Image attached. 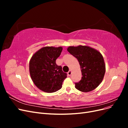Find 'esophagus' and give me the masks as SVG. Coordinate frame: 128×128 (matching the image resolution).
Returning <instances> with one entry per match:
<instances>
[{"instance_id":"obj_1","label":"esophagus","mask_w":128,"mask_h":128,"mask_svg":"<svg viewBox=\"0 0 128 128\" xmlns=\"http://www.w3.org/2000/svg\"><path fill=\"white\" fill-rule=\"evenodd\" d=\"M72 72L71 70H69V71L67 72V74H68V76H70V75H72Z\"/></svg>"}]
</instances>
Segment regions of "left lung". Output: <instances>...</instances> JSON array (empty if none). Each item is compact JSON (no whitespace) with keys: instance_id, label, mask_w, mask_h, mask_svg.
<instances>
[{"instance_id":"obj_1","label":"left lung","mask_w":128,"mask_h":128,"mask_svg":"<svg viewBox=\"0 0 128 128\" xmlns=\"http://www.w3.org/2000/svg\"><path fill=\"white\" fill-rule=\"evenodd\" d=\"M67 51L78 60L82 72V79L75 83L76 88L83 92L94 90L102 83L106 72L101 53L86 45L70 46Z\"/></svg>"}]
</instances>
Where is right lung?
Returning <instances> with one entry per match:
<instances>
[{
    "mask_svg": "<svg viewBox=\"0 0 128 128\" xmlns=\"http://www.w3.org/2000/svg\"><path fill=\"white\" fill-rule=\"evenodd\" d=\"M62 47L45 46L34 53L29 61V72L34 85L42 91L55 92L62 88L67 77L62 67L56 64V60L62 51Z\"/></svg>",
    "mask_w": 128,
    "mask_h": 128,
    "instance_id": "right-lung-1",
    "label": "right lung"
}]
</instances>
